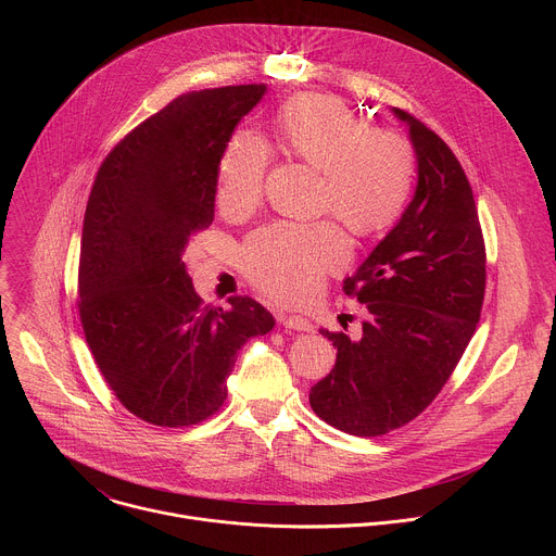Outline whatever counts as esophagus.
<instances>
[{
  "mask_svg": "<svg viewBox=\"0 0 556 556\" xmlns=\"http://www.w3.org/2000/svg\"><path fill=\"white\" fill-rule=\"evenodd\" d=\"M279 324L288 330L312 332V324L305 319V316H299V314H279Z\"/></svg>",
  "mask_w": 556,
  "mask_h": 556,
  "instance_id": "34e87169",
  "label": "esophagus"
}]
</instances>
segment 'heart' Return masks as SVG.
<instances>
[{
  "mask_svg": "<svg viewBox=\"0 0 556 556\" xmlns=\"http://www.w3.org/2000/svg\"><path fill=\"white\" fill-rule=\"evenodd\" d=\"M283 153L321 172L319 208L332 211L352 232L374 235L405 208L416 155L409 140L391 129H367L345 103L326 94L288 99L273 118ZM268 167L266 142L235 134L217 167V204L244 213L262 200ZM348 262L343 232L332 222L273 224L242 247L244 275L279 301L307 296L319 279Z\"/></svg>",
  "mask_w": 556,
  "mask_h": 556,
  "instance_id": "obj_1",
  "label": "heart"
}]
</instances>
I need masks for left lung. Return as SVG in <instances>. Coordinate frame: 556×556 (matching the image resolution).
<instances>
[{"label": "left lung", "instance_id": "1", "mask_svg": "<svg viewBox=\"0 0 556 556\" xmlns=\"http://www.w3.org/2000/svg\"><path fill=\"white\" fill-rule=\"evenodd\" d=\"M393 114L409 125L416 195L343 281L367 321L354 341L321 330L337 363L309 389L314 414L358 438L401 429L433 403L478 328L486 290L484 235L459 161L425 123Z\"/></svg>", "mask_w": 556, "mask_h": 556}]
</instances>
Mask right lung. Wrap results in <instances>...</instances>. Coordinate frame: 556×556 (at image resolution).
<instances>
[{
    "mask_svg": "<svg viewBox=\"0 0 556 556\" xmlns=\"http://www.w3.org/2000/svg\"><path fill=\"white\" fill-rule=\"evenodd\" d=\"M266 86H226L174 99L134 127L94 178L78 260V316L121 405L155 427H189L226 401L249 339L273 330L251 296L206 305L182 253L208 228L217 167L235 125Z\"/></svg>",
    "mask_w": 556,
    "mask_h": 556,
    "instance_id": "add662e5",
    "label": "right lung"
}]
</instances>
